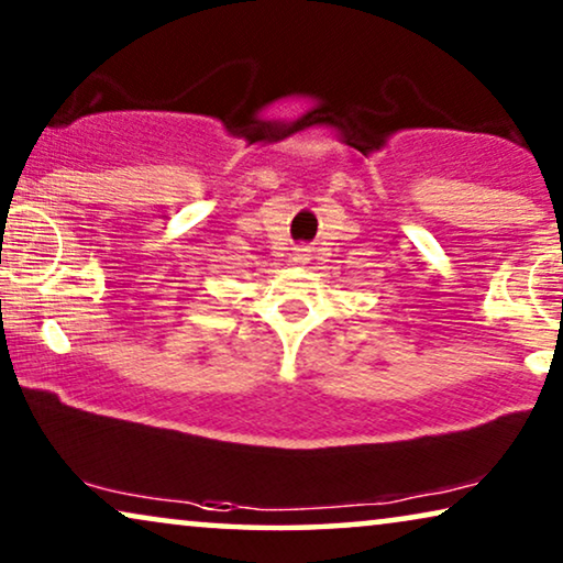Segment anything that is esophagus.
<instances>
[{"mask_svg": "<svg viewBox=\"0 0 563 563\" xmlns=\"http://www.w3.org/2000/svg\"><path fill=\"white\" fill-rule=\"evenodd\" d=\"M291 256H295V258H291V261H295V264H305V261H310V258H307V256H310V253H307V249H297L295 253H291Z\"/></svg>", "mask_w": 563, "mask_h": 563, "instance_id": "esophagus-1", "label": "esophagus"}]
</instances>
